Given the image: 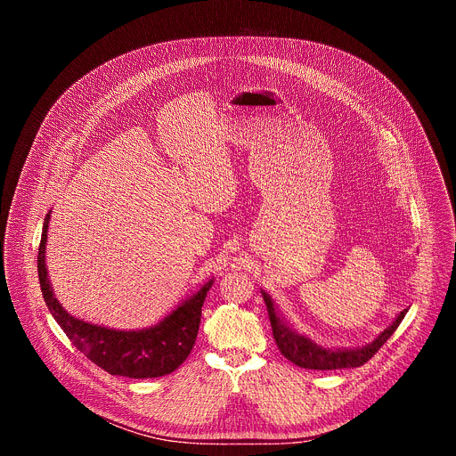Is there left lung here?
<instances>
[{"mask_svg": "<svg viewBox=\"0 0 456 456\" xmlns=\"http://www.w3.org/2000/svg\"><path fill=\"white\" fill-rule=\"evenodd\" d=\"M264 294L267 310H269V317H271V324H273V334L276 339V345L280 348V352L294 364L301 366V368H308V370H341V368H357L362 366L364 362H368L377 352L379 348L394 336V332L397 330V327L401 324V321L404 319L406 310H403L399 314V317L394 321L392 327H387L373 343L362 346V348H355V350H327L321 348L315 343H312L310 339H306L305 336L297 334L296 330H290L285 322L280 321L276 308L271 301V297Z\"/></svg>", "mask_w": 456, "mask_h": 456, "instance_id": "left-lung-1", "label": "left lung"}]
</instances>
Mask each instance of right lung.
Wrapping results in <instances>:
<instances>
[{"label": "right lung", "instance_id": "add662e5", "mask_svg": "<svg viewBox=\"0 0 456 456\" xmlns=\"http://www.w3.org/2000/svg\"><path fill=\"white\" fill-rule=\"evenodd\" d=\"M48 220L50 215L45 218L41 243L37 248V274L41 292L50 314L59 322L62 332L74 343V346L85 354L86 359L111 375L151 379L175 371L192 350L200 327L202 306L213 280L208 281L197 294H192L187 301H183L176 310H173L157 327L137 332H124L85 322L72 317L59 305L57 297H53L45 265Z\"/></svg>", "mask_w": 456, "mask_h": 456}]
</instances>
